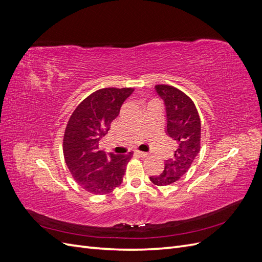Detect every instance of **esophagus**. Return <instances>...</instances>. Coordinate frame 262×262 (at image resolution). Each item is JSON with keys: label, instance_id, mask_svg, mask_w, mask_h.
Returning <instances> with one entry per match:
<instances>
[{"label": "esophagus", "instance_id": "esophagus-1", "mask_svg": "<svg viewBox=\"0 0 262 262\" xmlns=\"http://www.w3.org/2000/svg\"><path fill=\"white\" fill-rule=\"evenodd\" d=\"M136 154L138 155V156H140V157H147L148 156V154L147 153H144V152H141V150H136Z\"/></svg>", "mask_w": 262, "mask_h": 262}]
</instances>
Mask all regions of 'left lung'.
Instances as JSON below:
<instances>
[{"label":"left lung","instance_id":"1","mask_svg":"<svg viewBox=\"0 0 262 262\" xmlns=\"http://www.w3.org/2000/svg\"><path fill=\"white\" fill-rule=\"evenodd\" d=\"M166 108V133L176 142L173 156L165 162L162 173L149 177L156 186H168L189 170L201 146V121L194 102L184 92L170 85L155 86Z\"/></svg>","mask_w":262,"mask_h":262}]
</instances>
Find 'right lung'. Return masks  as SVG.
<instances>
[{
	"instance_id": "obj_1",
	"label": "right lung",
	"mask_w": 262,
	"mask_h": 262,
	"mask_svg": "<svg viewBox=\"0 0 262 262\" xmlns=\"http://www.w3.org/2000/svg\"><path fill=\"white\" fill-rule=\"evenodd\" d=\"M133 91L131 87L100 89L87 96L69 119L63 155L71 175L87 192L107 194L121 185L133 153L106 154L98 142Z\"/></svg>"
}]
</instances>
